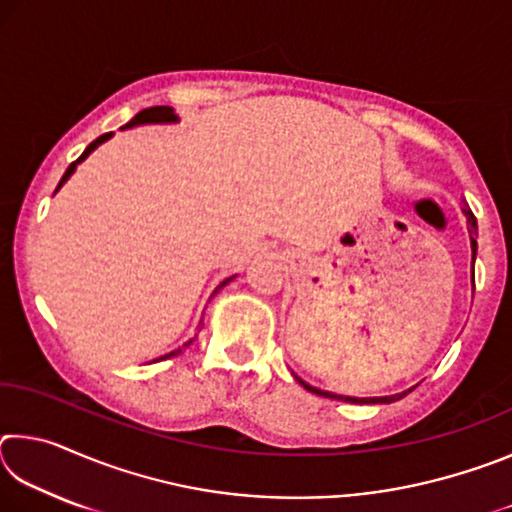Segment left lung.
<instances>
[{"mask_svg":"<svg viewBox=\"0 0 512 512\" xmlns=\"http://www.w3.org/2000/svg\"><path fill=\"white\" fill-rule=\"evenodd\" d=\"M465 214H467V225H470V235H472V255L476 257V239H474V235H476V221H474V216H472V212L470 210H465ZM474 257H472V275H474ZM302 386L307 388L309 393H316V395H323V397H332V400H343V402H352V404H391V402H397V400H402L404 395H409L413 388H409V391H404V393H397V395H388V397H343V395H334V393H325V391H318V388H314V386H309V384H305V381L302 379H298Z\"/></svg>","mask_w":512,"mask_h":512,"instance_id":"8db88e82","label":"left lung"}]
</instances>
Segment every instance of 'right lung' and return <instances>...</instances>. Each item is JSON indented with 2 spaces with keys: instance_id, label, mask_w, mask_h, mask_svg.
<instances>
[{
  "instance_id": "obj_1",
  "label": "right lung",
  "mask_w": 512,
  "mask_h": 512,
  "mask_svg": "<svg viewBox=\"0 0 512 512\" xmlns=\"http://www.w3.org/2000/svg\"><path fill=\"white\" fill-rule=\"evenodd\" d=\"M167 121H178V117L173 115V108H169V106H153V108H146V110H142V112H137V115H135L131 121H128L126 128H131V126H140V124H167ZM110 135H112V133H106V135L97 137V140H94V142L88 146V149H85V151L81 153V158H79V160L69 164L67 171H65V176L60 178V183H58V187H56V189H60V185H63L65 180H67L69 176H72L74 169H76V164H79V162H83L85 158H88V155H90L94 149H97V146H99L101 142H106ZM230 280H232V277H228V280H223V282L219 284V289H221V287H225V284H228ZM189 343H192V341H189ZM189 343H187V345H189ZM183 348H185V345H183ZM183 348H178V350H173V352H169V354H164V357L155 359V361H164V359H169V357H176V354L183 352Z\"/></svg>"
}]
</instances>
